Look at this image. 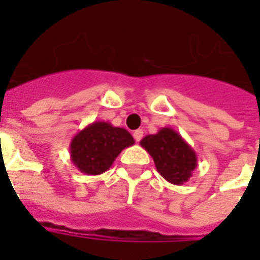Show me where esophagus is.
I'll return each mask as SVG.
<instances>
[{"mask_svg": "<svg viewBox=\"0 0 260 260\" xmlns=\"http://www.w3.org/2000/svg\"><path fill=\"white\" fill-rule=\"evenodd\" d=\"M134 138H135V140H136V142H140V140H142V138H143V131L142 129L135 131Z\"/></svg>", "mask_w": 260, "mask_h": 260, "instance_id": "34e87169", "label": "esophagus"}]
</instances>
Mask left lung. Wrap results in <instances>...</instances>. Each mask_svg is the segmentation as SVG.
<instances>
[{"instance_id": "1", "label": "left lung", "mask_w": 260, "mask_h": 260, "mask_svg": "<svg viewBox=\"0 0 260 260\" xmlns=\"http://www.w3.org/2000/svg\"><path fill=\"white\" fill-rule=\"evenodd\" d=\"M140 146L152 156L158 173L173 185L189 181L197 167L196 151L173 128L165 126L155 135H147Z\"/></svg>"}]
</instances>
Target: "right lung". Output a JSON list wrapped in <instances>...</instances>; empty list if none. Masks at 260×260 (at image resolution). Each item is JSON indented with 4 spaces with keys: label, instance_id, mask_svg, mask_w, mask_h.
<instances>
[{
    "label": "right lung",
    "instance_id": "right-lung-1",
    "mask_svg": "<svg viewBox=\"0 0 260 260\" xmlns=\"http://www.w3.org/2000/svg\"><path fill=\"white\" fill-rule=\"evenodd\" d=\"M134 144L132 135L124 128L94 121L71 139L70 159L81 173L100 175L109 170L124 148Z\"/></svg>",
    "mask_w": 260,
    "mask_h": 260
}]
</instances>
